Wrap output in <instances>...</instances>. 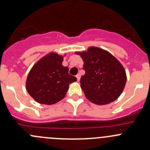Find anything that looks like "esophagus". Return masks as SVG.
Instances as JSON below:
<instances>
[{"instance_id": "34e87169", "label": "esophagus", "mask_w": 150, "mask_h": 150, "mask_svg": "<svg viewBox=\"0 0 150 150\" xmlns=\"http://www.w3.org/2000/svg\"><path fill=\"white\" fill-rule=\"evenodd\" d=\"M76 78L77 79H78V81H79L80 79H81V75H80V74H78V75H76Z\"/></svg>"}]
</instances>
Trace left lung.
Instances as JSON below:
<instances>
[{
  "label": "left lung",
  "instance_id": "obj_1",
  "mask_svg": "<svg viewBox=\"0 0 150 150\" xmlns=\"http://www.w3.org/2000/svg\"><path fill=\"white\" fill-rule=\"evenodd\" d=\"M83 61L84 75L81 87L86 97L98 105L110 104L122 93L126 83V73L121 63L110 52L91 46L87 51L76 52Z\"/></svg>",
  "mask_w": 150,
  "mask_h": 150
}]
</instances>
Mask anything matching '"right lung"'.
Wrapping results in <instances>:
<instances>
[{
	"instance_id": "right-lung-1",
	"label": "right lung",
	"mask_w": 150,
	"mask_h": 150,
	"mask_svg": "<svg viewBox=\"0 0 150 150\" xmlns=\"http://www.w3.org/2000/svg\"><path fill=\"white\" fill-rule=\"evenodd\" d=\"M63 56L51 52L42 57L31 68L26 81V89L40 104H54L64 99L69 85L77 81L62 65Z\"/></svg>"
}]
</instances>
